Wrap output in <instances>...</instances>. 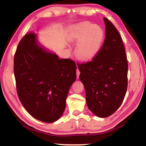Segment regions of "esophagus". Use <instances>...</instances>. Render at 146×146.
Here are the masks:
<instances>
[{
	"mask_svg": "<svg viewBox=\"0 0 146 146\" xmlns=\"http://www.w3.org/2000/svg\"><path fill=\"white\" fill-rule=\"evenodd\" d=\"M80 71H79L78 68H77V70H76V75H77V78H78V77H79V75H80Z\"/></svg>",
	"mask_w": 146,
	"mask_h": 146,
	"instance_id": "1",
	"label": "esophagus"
}]
</instances>
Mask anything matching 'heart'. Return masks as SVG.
<instances>
[{
    "label": "heart",
    "mask_w": 146,
    "mask_h": 146,
    "mask_svg": "<svg viewBox=\"0 0 146 146\" xmlns=\"http://www.w3.org/2000/svg\"><path fill=\"white\" fill-rule=\"evenodd\" d=\"M104 37V31L102 27L88 22L77 24L70 34V40L77 44L76 55L84 60H91L97 55Z\"/></svg>",
    "instance_id": "1"
}]
</instances>
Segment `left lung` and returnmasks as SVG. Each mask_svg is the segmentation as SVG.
Masks as SVG:
<instances>
[{"mask_svg": "<svg viewBox=\"0 0 146 146\" xmlns=\"http://www.w3.org/2000/svg\"><path fill=\"white\" fill-rule=\"evenodd\" d=\"M106 38L90 62L78 64L86 102L98 117L111 115L122 104L127 88L128 63L121 36L110 21L104 18Z\"/></svg>", "mask_w": 146, "mask_h": 146, "instance_id": "1", "label": "left lung"}]
</instances>
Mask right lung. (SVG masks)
I'll list each match as a JSON object with an SVG mask.
<instances>
[{"label":"right lung","mask_w":146,"mask_h":146,"mask_svg":"<svg viewBox=\"0 0 146 146\" xmlns=\"http://www.w3.org/2000/svg\"><path fill=\"white\" fill-rule=\"evenodd\" d=\"M76 70L73 60L60 59L39 45L36 34L25 35L15 54L14 75L19 100L27 111L44 122L58 120Z\"/></svg>","instance_id":"obj_1"}]
</instances>
